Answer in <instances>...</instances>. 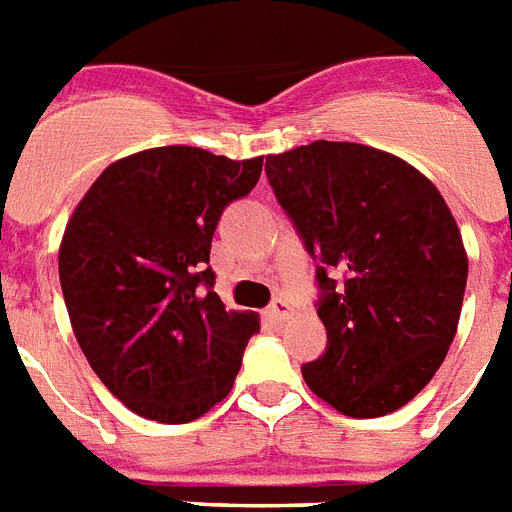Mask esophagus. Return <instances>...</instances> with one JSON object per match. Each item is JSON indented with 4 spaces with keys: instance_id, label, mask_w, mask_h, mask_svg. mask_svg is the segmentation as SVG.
<instances>
[{
    "instance_id": "esophagus-1",
    "label": "esophagus",
    "mask_w": 512,
    "mask_h": 512,
    "mask_svg": "<svg viewBox=\"0 0 512 512\" xmlns=\"http://www.w3.org/2000/svg\"><path fill=\"white\" fill-rule=\"evenodd\" d=\"M266 314H269V319H272V322H285V319H290V314H293V308H290V303L287 301H282V298H277V301L272 303V306H269V311H266Z\"/></svg>"
}]
</instances>
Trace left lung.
Instances as JSON below:
<instances>
[{
	"label": "left lung",
	"mask_w": 512,
	"mask_h": 512,
	"mask_svg": "<svg viewBox=\"0 0 512 512\" xmlns=\"http://www.w3.org/2000/svg\"><path fill=\"white\" fill-rule=\"evenodd\" d=\"M266 177L322 266L327 350L303 366L314 395L353 418L403 408L458 332L468 256L437 185L374 146L314 141L266 156ZM329 271L343 274L337 286Z\"/></svg>",
	"instance_id": "8db88e82"
}]
</instances>
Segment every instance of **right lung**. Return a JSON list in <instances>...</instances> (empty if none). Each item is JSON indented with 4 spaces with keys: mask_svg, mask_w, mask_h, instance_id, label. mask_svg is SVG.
Returning a JSON list of instances; mask_svg holds the SVG:
<instances>
[{
    "mask_svg": "<svg viewBox=\"0 0 512 512\" xmlns=\"http://www.w3.org/2000/svg\"><path fill=\"white\" fill-rule=\"evenodd\" d=\"M264 156L198 146L122 156L94 180L59 243V285L83 356L130 411L188 424L227 398L259 314L211 285V235L259 183Z\"/></svg>",
    "mask_w": 512,
    "mask_h": 512,
    "instance_id": "right-lung-1",
    "label": "right lung"
}]
</instances>
